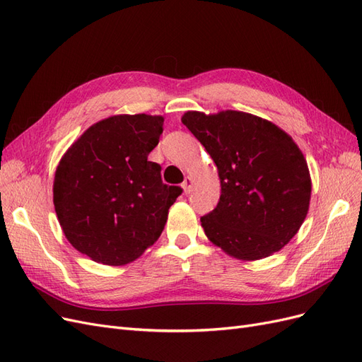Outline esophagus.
Segmentation results:
<instances>
[{
    "mask_svg": "<svg viewBox=\"0 0 362 362\" xmlns=\"http://www.w3.org/2000/svg\"><path fill=\"white\" fill-rule=\"evenodd\" d=\"M182 189H184V193L189 194L192 190H193V180L190 177H187L182 182Z\"/></svg>",
    "mask_w": 362,
    "mask_h": 362,
    "instance_id": "obj_1",
    "label": "esophagus"
}]
</instances>
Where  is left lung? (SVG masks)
I'll return each mask as SVG.
<instances>
[{"instance_id":"1","label":"left lung","mask_w":362,"mask_h":362,"mask_svg":"<svg viewBox=\"0 0 362 362\" xmlns=\"http://www.w3.org/2000/svg\"><path fill=\"white\" fill-rule=\"evenodd\" d=\"M181 120L221 178L217 206L201 217L205 235L245 261L281 250L310 208L311 177L299 146L275 124L245 112H187Z\"/></svg>"}]
</instances>
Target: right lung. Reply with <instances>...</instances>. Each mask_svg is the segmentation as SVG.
Wrapping results in <instances>:
<instances>
[{
  "instance_id": "1",
  "label": "right lung",
  "mask_w": 362,
  "mask_h": 362,
  "mask_svg": "<svg viewBox=\"0 0 362 362\" xmlns=\"http://www.w3.org/2000/svg\"><path fill=\"white\" fill-rule=\"evenodd\" d=\"M163 116L117 115L87 128L54 177V206L69 243L107 266H124L154 245L182 193L149 161Z\"/></svg>"
}]
</instances>
